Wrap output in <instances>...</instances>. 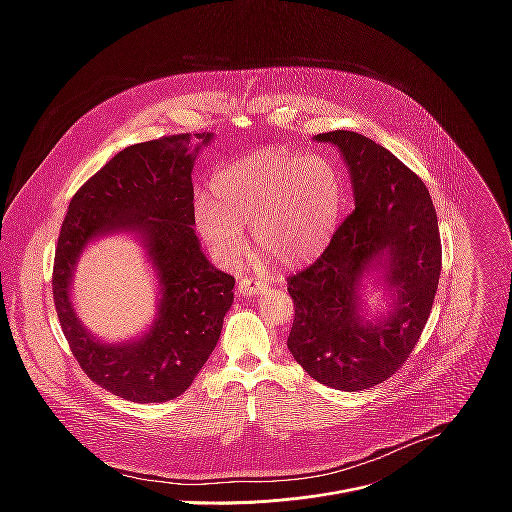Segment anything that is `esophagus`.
Wrapping results in <instances>:
<instances>
[{"mask_svg":"<svg viewBox=\"0 0 512 512\" xmlns=\"http://www.w3.org/2000/svg\"><path fill=\"white\" fill-rule=\"evenodd\" d=\"M237 289L241 291L243 296H259L267 289V285L263 281H257V279H251V277H241L237 281Z\"/></svg>","mask_w":512,"mask_h":512,"instance_id":"esophagus-1","label":"esophagus"}]
</instances>
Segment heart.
I'll list each match as a JSON object with an SVG mask.
<instances>
[{"instance_id":"heart-1","label":"heart","mask_w":512,"mask_h":512,"mask_svg":"<svg viewBox=\"0 0 512 512\" xmlns=\"http://www.w3.org/2000/svg\"><path fill=\"white\" fill-rule=\"evenodd\" d=\"M340 208L342 186L330 160L261 150L212 178L210 200L194 204V227L218 265L239 263L247 227L265 259L296 269L326 249Z\"/></svg>"}]
</instances>
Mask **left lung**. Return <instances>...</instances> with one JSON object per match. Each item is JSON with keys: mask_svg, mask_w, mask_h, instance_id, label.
I'll use <instances>...</instances> for the list:
<instances>
[{"mask_svg": "<svg viewBox=\"0 0 512 512\" xmlns=\"http://www.w3.org/2000/svg\"><path fill=\"white\" fill-rule=\"evenodd\" d=\"M316 139L340 150L356 206L324 253L287 277L296 308L287 348L318 383L362 391L395 375L425 328L442 273L440 229L421 178L383 145L342 129ZM375 262L394 302L369 321L359 283Z\"/></svg>", "mask_w": 512, "mask_h": 512, "instance_id": "1", "label": "left lung"}]
</instances>
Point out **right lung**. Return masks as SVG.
Masks as SVG:
<instances>
[{
    "label": "right lung",
    "mask_w": 512,
    "mask_h": 512,
    "mask_svg": "<svg viewBox=\"0 0 512 512\" xmlns=\"http://www.w3.org/2000/svg\"><path fill=\"white\" fill-rule=\"evenodd\" d=\"M190 133L135 143L72 196L60 227L52 294L72 356L91 381L133 403L180 397L221 338L235 277L208 263L194 233L192 168L200 145ZM206 145L212 135L196 133ZM137 232L159 273V318L139 341L107 345L91 337L69 302L82 249L97 236Z\"/></svg>",
    "instance_id": "right-lung-1"
}]
</instances>
